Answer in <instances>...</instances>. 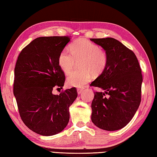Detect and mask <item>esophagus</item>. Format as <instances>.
I'll return each instance as SVG.
<instances>
[{"mask_svg":"<svg viewBox=\"0 0 157 157\" xmlns=\"http://www.w3.org/2000/svg\"><path fill=\"white\" fill-rule=\"evenodd\" d=\"M77 91H78V94H80L83 91H84V89H81V88H78V90H77Z\"/></svg>","mask_w":157,"mask_h":157,"instance_id":"obj_1","label":"esophagus"}]
</instances>
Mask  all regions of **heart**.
<instances>
[{
	"mask_svg": "<svg viewBox=\"0 0 157 157\" xmlns=\"http://www.w3.org/2000/svg\"><path fill=\"white\" fill-rule=\"evenodd\" d=\"M69 52L63 50L58 56V65L64 74H69L76 63H79L80 71L73 72L67 77V82L71 86L80 88L87 84L92 75L99 76L106 69L107 56L99 45L84 39L73 41Z\"/></svg>",
	"mask_w": 157,
	"mask_h": 157,
	"instance_id": "1",
	"label": "heart"
}]
</instances>
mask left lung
I'll return each mask as SVG.
<instances>
[{
    "label": "left lung",
    "mask_w": 157,
    "mask_h": 157,
    "mask_svg": "<svg viewBox=\"0 0 157 157\" xmlns=\"http://www.w3.org/2000/svg\"><path fill=\"white\" fill-rule=\"evenodd\" d=\"M90 41L105 50L108 59L105 71L90 84L103 90L94 93L92 122L103 130L121 129L139 108L142 70L133 52L118 40L107 37Z\"/></svg>",
    "instance_id": "1"
}]
</instances>
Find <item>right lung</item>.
Segmentation results:
<instances>
[{"label": "right lung", "mask_w": 157, "mask_h": 157, "mask_svg": "<svg viewBox=\"0 0 157 157\" xmlns=\"http://www.w3.org/2000/svg\"><path fill=\"white\" fill-rule=\"evenodd\" d=\"M70 36H41L26 46L14 69L13 94L20 117L26 127L44 136L60 133L69 121V107L78 97L75 88L59 95L65 76L58 65V56Z\"/></svg>", "instance_id": "obj_1"}]
</instances>
